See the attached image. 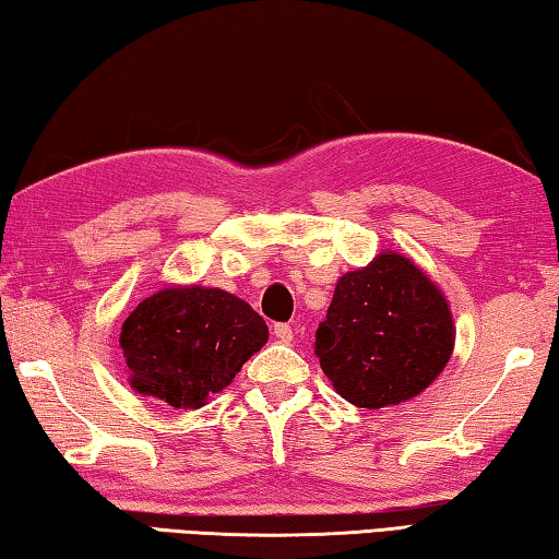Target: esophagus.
Masks as SVG:
<instances>
[{
    "label": "esophagus",
    "mask_w": 559,
    "mask_h": 559,
    "mask_svg": "<svg viewBox=\"0 0 559 559\" xmlns=\"http://www.w3.org/2000/svg\"><path fill=\"white\" fill-rule=\"evenodd\" d=\"M273 335H276L281 343H290V340H293V328L288 323H276V325H273Z\"/></svg>",
    "instance_id": "1"
}]
</instances>
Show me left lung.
<instances>
[{"instance_id":"obj_1","label":"left lung","mask_w":559,"mask_h":559,"mask_svg":"<svg viewBox=\"0 0 559 559\" xmlns=\"http://www.w3.org/2000/svg\"><path fill=\"white\" fill-rule=\"evenodd\" d=\"M456 330L441 290L400 253L337 281L316 355L337 394L362 409L412 400L447 367Z\"/></svg>"}]
</instances>
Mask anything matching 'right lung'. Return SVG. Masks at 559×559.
<instances>
[{
  "mask_svg": "<svg viewBox=\"0 0 559 559\" xmlns=\"http://www.w3.org/2000/svg\"><path fill=\"white\" fill-rule=\"evenodd\" d=\"M266 340V320L249 302L202 286L155 293L120 330L132 390L175 409H200Z\"/></svg>",
  "mask_w": 559,
  "mask_h": 559,
  "instance_id": "add662e5",
  "label": "right lung"
}]
</instances>
